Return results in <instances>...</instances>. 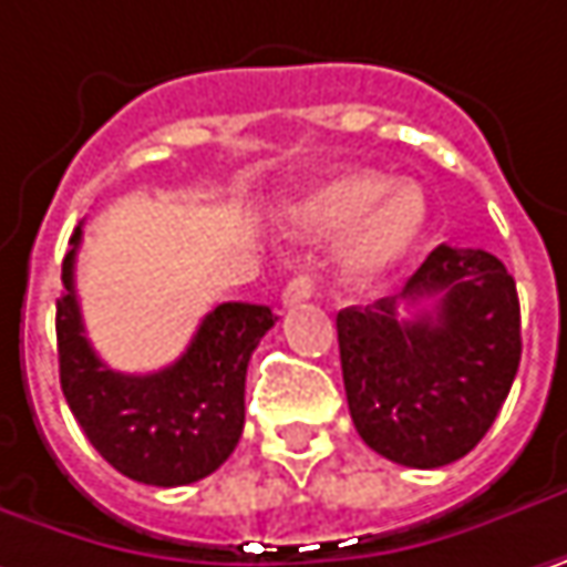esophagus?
<instances>
[{
    "label": "esophagus",
    "instance_id": "obj_1",
    "mask_svg": "<svg viewBox=\"0 0 567 567\" xmlns=\"http://www.w3.org/2000/svg\"><path fill=\"white\" fill-rule=\"evenodd\" d=\"M311 295H315V279H311V276H295L291 282L285 285L282 311L295 308V305H301V301H308Z\"/></svg>",
    "mask_w": 567,
    "mask_h": 567
}]
</instances>
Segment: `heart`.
<instances>
[{"label":"heart","mask_w":567,"mask_h":567,"mask_svg":"<svg viewBox=\"0 0 567 567\" xmlns=\"http://www.w3.org/2000/svg\"><path fill=\"white\" fill-rule=\"evenodd\" d=\"M295 234L323 240L340 230V272L352 285H369L391 272L420 240L426 198L414 183L391 185L379 173H340L311 188L288 208Z\"/></svg>","instance_id":"b5f03b06"}]
</instances>
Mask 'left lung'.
I'll return each instance as SVG.
<instances>
[{
  "label": "left lung",
  "instance_id": "obj_1",
  "mask_svg": "<svg viewBox=\"0 0 567 567\" xmlns=\"http://www.w3.org/2000/svg\"><path fill=\"white\" fill-rule=\"evenodd\" d=\"M430 300L414 321L396 301ZM347 401L369 450L443 468L491 430L519 369V301L497 256L440 244L404 291L337 315Z\"/></svg>",
  "mask_w": 567,
  "mask_h": 567
}]
</instances>
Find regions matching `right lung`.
Returning <instances> with one entry per match:
<instances>
[{
  "label": "right lung",
  "mask_w": 567,
  "mask_h": 567,
  "mask_svg": "<svg viewBox=\"0 0 567 567\" xmlns=\"http://www.w3.org/2000/svg\"><path fill=\"white\" fill-rule=\"evenodd\" d=\"M80 240L83 227L70 237L56 298L60 388L70 411L99 455L131 482H202L240 443L247 365L276 315L266 305L224 301L198 323L173 365L147 375L115 372L85 337L73 276Z\"/></svg>",
  "instance_id": "obj_1"
}]
</instances>
